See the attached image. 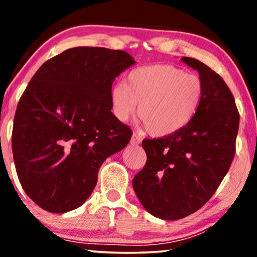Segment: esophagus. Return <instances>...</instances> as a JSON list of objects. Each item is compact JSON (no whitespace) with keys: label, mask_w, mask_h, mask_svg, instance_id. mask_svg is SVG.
<instances>
[{"label":"esophagus","mask_w":257,"mask_h":257,"mask_svg":"<svg viewBox=\"0 0 257 257\" xmlns=\"http://www.w3.org/2000/svg\"><path fill=\"white\" fill-rule=\"evenodd\" d=\"M141 143V139L138 137L137 134H133L132 135V139H131V145L132 146H135V145H139V144Z\"/></svg>","instance_id":"obj_1"}]
</instances>
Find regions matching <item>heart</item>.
<instances>
[{
  "mask_svg": "<svg viewBox=\"0 0 257 257\" xmlns=\"http://www.w3.org/2000/svg\"><path fill=\"white\" fill-rule=\"evenodd\" d=\"M204 98V82L169 64L146 65L132 70L125 84H113L110 91L112 111L125 122L137 110L140 122L153 137L175 134L191 123Z\"/></svg>",
  "mask_w": 257,
  "mask_h": 257,
  "instance_id": "b5f03b06",
  "label": "heart"
}]
</instances>
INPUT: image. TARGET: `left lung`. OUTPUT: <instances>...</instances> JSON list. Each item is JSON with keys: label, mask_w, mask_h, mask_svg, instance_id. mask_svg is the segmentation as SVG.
I'll return each instance as SVG.
<instances>
[{"label": "left lung", "mask_w": 257, "mask_h": 257, "mask_svg": "<svg viewBox=\"0 0 257 257\" xmlns=\"http://www.w3.org/2000/svg\"><path fill=\"white\" fill-rule=\"evenodd\" d=\"M181 61L204 82L202 105L180 132L143 141L147 161L133 179L144 208L170 221L193 214L211 198L231 167L239 128V113L225 81L197 59Z\"/></svg>", "instance_id": "left-lung-1"}]
</instances>
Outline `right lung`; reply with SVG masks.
<instances>
[{
  "label": "right lung",
  "mask_w": 257,
  "mask_h": 257,
  "mask_svg": "<svg viewBox=\"0 0 257 257\" xmlns=\"http://www.w3.org/2000/svg\"><path fill=\"white\" fill-rule=\"evenodd\" d=\"M134 64L124 51L76 47L31 78L17 107L12 149L25 193L44 210L81 206L105 159L128 145L132 131L111 112L110 91Z\"/></svg>",
  "instance_id": "add662e5"
}]
</instances>
